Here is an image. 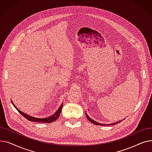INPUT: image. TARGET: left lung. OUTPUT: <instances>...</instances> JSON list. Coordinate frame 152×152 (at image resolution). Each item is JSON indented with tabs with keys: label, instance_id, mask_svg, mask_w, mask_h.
Returning a JSON list of instances; mask_svg holds the SVG:
<instances>
[{
	"label": "left lung",
	"instance_id": "obj_1",
	"mask_svg": "<svg viewBox=\"0 0 152 152\" xmlns=\"http://www.w3.org/2000/svg\"><path fill=\"white\" fill-rule=\"evenodd\" d=\"M86 117H87V118L88 119V120L90 121V122H91L92 123H93V124H95V125H100V126H109V125H115V124H118V123H120L121 121H118V122H116V123H111V124H102V123H99V122H97V121H95L94 120H93V119H92L88 115H87V113H86ZM124 120V119H123Z\"/></svg>",
	"mask_w": 152,
	"mask_h": 152
}]
</instances>
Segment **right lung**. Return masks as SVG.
Here are the masks:
<instances>
[{"label":"right lung","mask_w":152,"mask_h":152,"mask_svg":"<svg viewBox=\"0 0 152 152\" xmlns=\"http://www.w3.org/2000/svg\"><path fill=\"white\" fill-rule=\"evenodd\" d=\"M11 102L12 103L13 105L15 107V108L17 110V111H18V112L21 115H23L24 117H25L26 119H27L28 120L30 121H34V122H38V123H50L53 121H55V120H57V119L59 118L60 116V113L61 111V109H62V107H63V103H61V105H60V107H59V108L57 110V111H56V112L52 115V116H50L49 117H47V118H36V117H34V116H30L25 113L23 112L22 111L20 110L17 107H16L14 103H13L12 100H11Z\"/></svg>","instance_id":"add662e5"}]
</instances>
